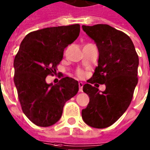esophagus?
Returning a JSON list of instances; mask_svg holds the SVG:
<instances>
[{"instance_id": "1", "label": "esophagus", "mask_w": 150, "mask_h": 150, "mask_svg": "<svg viewBox=\"0 0 150 150\" xmlns=\"http://www.w3.org/2000/svg\"><path fill=\"white\" fill-rule=\"evenodd\" d=\"M79 91L83 92V83L82 82H79Z\"/></svg>"}]
</instances>
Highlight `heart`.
I'll use <instances>...</instances> for the list:
<instances>
[{
    "mask_svg": "<svg viewBox=\"0 0 150 150\" xmlns=\"http://www.w3.org/2000/svg\"><path fill=\"white\" fill-rule=\"evenodd\" d=\"M78 75H79V76H82V75H83V72L82 71H79L78 72Z\"/></svg>",
    "mask_w": 150,
    "mask_h": 150,
    "instance_id": "obj_1",
    "label": "heart"
}]
</instances>
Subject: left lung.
I'll return each instance as SVG.
<instances>
[{"label": "left lung", "mask_w": 150, "mask_h": 150, "mask_svg": "<svg viewBox=\"0 0 150 150\" xmlns=\"http://www.w3.org/2000/svg\"><path fill=\"white\" fill-rule=\"evenodd\" d=\"M82 28L99 52L98 67L83 87L90 102L82 110V118L89 126L104 129L115 122L131 103L138 83L139 56L132 41L124 32L103 24ZM95 82L105 84V91L100 92L92 86Z\"/></svg>", "instance_id": "obj_1"}]
</instances>
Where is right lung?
I'll list each match as a JSON object with an SVG mask.
<instances>
[{
  "label": "right lung",
  "mask_w": 150,
  "mask_h": 150,
  "mask_svg": "<svg viewBox=\"0 0 150 150\" xmlns=\"http://www.w3.org/2000/svg\"><path fill=\"white\" fill-rule=\"evenodd\" d=\"M80 25L45 28L28 33L14 57V82L24 114L38 126L60 119L65 103L77 94L78 82L64 77L57 84L45 77L56 73L63 51L80 34Z\"/></svg>",
  "instance_id": "1"
}]
</instances>
